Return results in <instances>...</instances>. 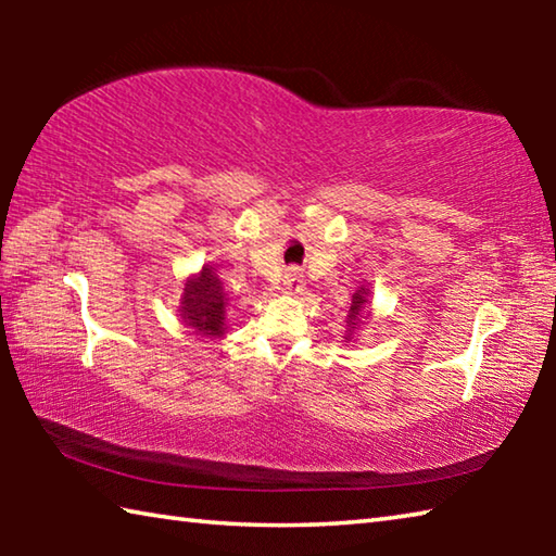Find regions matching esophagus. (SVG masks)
Here are the masks:
<instances>
[{
  "label": "esophagus",
  "mask_w": 556,
  "mask_h": 556,
  "mask_svg": "<svg viewBox=\"0 0 556 556\" xmlns=\"http://www.w3.org/2000/svg\"><path fill=\"white\" fill-rule=\"evenodd\" d=\"M281 291H285V294H301V291H304V279H301L296 269H289L287 275L281 277Z\"/></svg>",
  "instance_id": "34e87169"
}]
</instances>
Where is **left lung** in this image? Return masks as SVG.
Listing matches in <instances>:
<instances>
[{"mask_svg": "<svg viewBox=\"0 0 556 556\" xmlns=\"http://www.w3.org/2000/svg\"><path fill=\"white\" fill-rule=\"evenodd\" d=\"M370 318H372V291H370V281H363V285L357 287V291L353 294L351 308H348L343 341L345 343L355 341V338L361 336L365 328H368Z\"/></svg>", "mask_w": 556, "mask_h": 556, "instance_id": "1", "label": "left lung"}]
</instances>
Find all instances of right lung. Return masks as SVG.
I'll use <instances>...</instances> for the list:
<instances>
[{
    "mask_svg": "<svg viewBox=\"0 0 556 556\" xmlns=\"http://www.w3.org/2000/svg\"><path fill=\"white\" fill-rule=\"evenodd\" d=\"M228 308L230 299L213 265H203L195 275L186 277L178 314L188 333L205 343L218 341L228 333Z\"/></svg>",
    "mask_w": 556,
    "mask_h": 556,
    "instance_id": "1",
    "label": "right lung"
}]
</instances>
